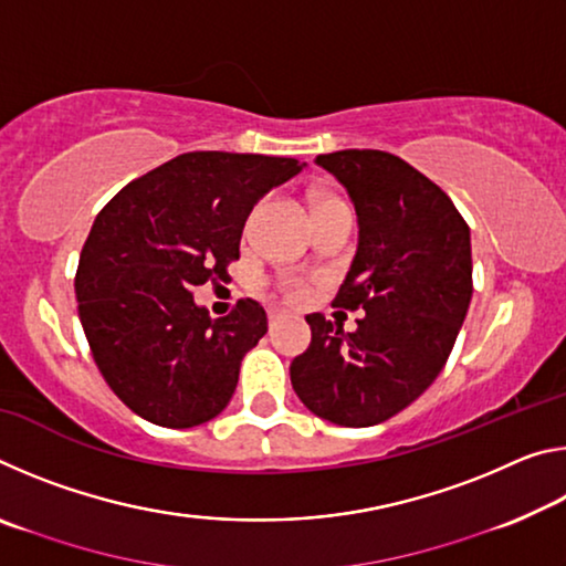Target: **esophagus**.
Returning a JSON list of instances; mask_svg holds the SVG:
<instances>
[{"mask_svg":"<svg viewBox=\"0 0 566 566\" xmlns=\"http://www.w3.org/2000/svg\"><path fill=\"white\" fill-rule=\"evenodd\" d=\"M284 317H286V312H282V310H270V322H272V324L284 319Z\"/></svg>","mask_w":566,"mask_h":566,"instance_id":"esophagus-1","label":"esophagus"}]
</instances>
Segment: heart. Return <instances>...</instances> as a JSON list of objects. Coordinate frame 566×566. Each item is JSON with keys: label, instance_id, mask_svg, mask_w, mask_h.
Instances as JSON below:
<instances>
[{"label": "heart", "instance_id": "1", "mask_svg": "<svg viewBox=\"0 0 566 566\" xmlns=\"http://www.w3.org/2000/svg\"><path fill=\"white\" fill-rule=\"evenodd\" d=\"M290 294H292V296H302V294H304L302 284H292V286H290Z\"/></svg>", "mask_w": 566, "mask_h": 566}]
</instances>
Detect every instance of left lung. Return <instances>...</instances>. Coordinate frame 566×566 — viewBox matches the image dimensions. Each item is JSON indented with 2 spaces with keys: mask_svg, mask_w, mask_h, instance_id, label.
<instances>
[{
  "mask_svg": "<svg viewBox=\"0 0 566 566\" xmlns=\"http://www.w3.org/2000/svg\"><path fill=\"white\" fill-rule=\"evenodd\" d=\"M357 212L359 242L334 304L364 310L344 332L306 314L310 349L290 375L302 405L339 427H371L439 377L472 302V239L452 199L379 149L319 155Z\"/></svg>",
  "mask_w": 566,
  "mask_h": 566,
  "instance_id": "obj_1",
  "label": "left lung"
}]
</instances>
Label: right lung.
I'll use <instances>...</instances> for the list:
<instances>
[{
	"label": "right lung",
	"mask_w": 566,
	"mask_h": 566,
	"mask_svg": "<svg viewBox=\"0 0 566 566\" xmlns=\"http://www.w3.org/2000/svg\"><path fill=\"white\" fill-rule=\"evenodd\" d=\"M292 157L187 151L124 187L94 219L74 292L104 381L151 424L189 429L232 399L266 334L260 302L212 319L191 290L227 276L249 212L300 175Z\"/></svg>",
	"instance_id": "add662e5"
}]
</instances>
